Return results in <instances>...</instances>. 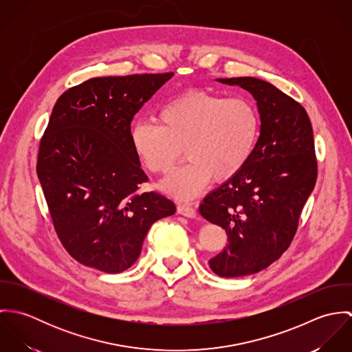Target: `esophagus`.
Here are the masks:
<instances>
[{"instance_id": "1", "label": "esophagus", "mask_w": 352, "mask_h": 352, "mask_svg": "<svg viewBox=\"0 0 352 352\" xmlns=\"http://www.w3.org/2000/svg\"><path fill=\"white\" fill-rule=\"evenodd\" d=\"M177 212L184 215V217H188V218H195L197 217V210L194 206L188 204V203H179L177 206Z\"/></svg>"}]
</instances>
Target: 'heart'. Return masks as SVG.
Returning a JSON list of instances; mask_svg holds the SVG:
<instances>
[{
    "mask_svg": "<svg viewBox=\"0 0 352 352\" xmlns=\"http://www.w3.org/2000/svg\"><path fill=\"white\" fill-rule=\"evenodd\" d=\"M158 123L137 122L130 131L133 151L153 173H168L184 154L187 162L162 182L180 201L198 197L211 179L225 182L248 162L260 133L256 105L248 98L190 91L166 101Z\"/></svg>",
    "mask_w": 352,
    "mask_h": 352,
    "instance_id": "1",
    "label": "heart"
}]
</instances>
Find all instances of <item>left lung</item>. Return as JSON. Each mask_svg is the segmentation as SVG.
<instances>
[{
	"mask_svg": "<svg viewBox=\"0 0 352 352\" xmlns=\"http://www.w3.org/2000/svg\"><path fill=\"white\" fill-rule=\"evenodd\" d=\"M218 81L251 92L261 120L245 166L199 206L201 217L229 236L210 268L237 278L264 270L290 247L317 180V158L311 123L298 101L254 77Z\"/></svg>",
	"mask_w": 352,
	"mask_h": 352,
	"instance_id": "1",
	"label": "left lung"
}]
</instances>
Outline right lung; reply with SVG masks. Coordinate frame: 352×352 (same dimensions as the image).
<instances>
[{
    "mask_svg": "<svg viewBox=\"0 0 352 352\" xmlns=\"http://www.w3.org/2000/svg\"><path fill=\"white\" fill-rule=\"evenodd\" d=\"M172 76L91 78L52 108L36 172L59 241L87 267L127 270L151 225L176 211L164 195L141 191L148 176L130 142L134 115Z\"/></svg>",
    "mask_w": 352,
    "mask_h": 352,
    "instance_id": "add662e5",
    "label": "right lung"
}]
</instances>
